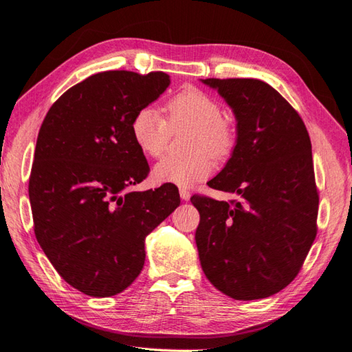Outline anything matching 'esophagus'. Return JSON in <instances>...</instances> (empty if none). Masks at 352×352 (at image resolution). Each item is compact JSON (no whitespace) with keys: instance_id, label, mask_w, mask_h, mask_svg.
<instances>
[{"instance_id":"esophagus-1","label":"esophagus","mask_w":352,"mask_h":352,"mask_svg":"<svg viewBox=\"0 0 352 352\" xmlns=\"http://www.w3.org/2000/svg\"><path fill=\"white\" fill-rule=\"evenodd\" d=\"M179 196H182V199L184 200V202H188V200H190V196H192V195H190L188 190L182 188V190H179Z\"/></svg>"}]
</instances>
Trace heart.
I'll use <instances>...</instances> for the list:
<instances>
[{
    "instance_id": "b5f03b06",
    "label": "heart",
    "mask_w": 352,
    "mask_h": 352,
    "mask_svg": "<svg viewBox=\"0 0 352 352\" xmlns=\"http://www.w3.org/2000/svg\"><path fill=\"white\" fill-rule=\"evenodd\" d=\"M166 118L155 107L138 110L131 122L137 147L150 157L165 153L170 133L192 128L187 156H166L153 168L157 184L190 188L212 173V160L226 157L234 146V129L223 118V107L214 97L195 87L184 88L166 103Z\"/></svg>"
}]
</instances>
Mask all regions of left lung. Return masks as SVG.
Returning <instances> with one entry per match:
<instances>
[{
  "label": "left lung",
  "instance_id": "obj_1",
  "mask_svg": "<svg viewBox=\"0 0 352 352\" xmlns=\"http://www.w3.org/2000/svg\"><path fill=\"white\" fill-rule=\"evenodd\" d=\"M200 81L217 89L236 118L232 156L208 186L239 196L232 204L192 197L200 214V265L230 298H268L296 277L317 234L309 135L296 110L264 81Z\"/></svg>",
  "mask_w": 352,
  "mask_h": 352
}]
</instances>
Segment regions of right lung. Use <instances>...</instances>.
<instances>
[{"instance_id": "add662e5", "label": "right lung", "mask_w": 352, "mask_h": 352, "mask_svg": "<svg viewBox=\"0 0 352 352\" xmlns=\"http://www.w3.org/2000/svg\"><path fill=\"white\" fill-rule=\"evenodd\" d=\"M169 84L164 72L96 74L69 88L39 129L29 178L35 236L65 282L85 295L113 296L131 285L146 236L179 206L170 184L128 192L150 170L133 118Z\"/></svg>"}]
</instances>
